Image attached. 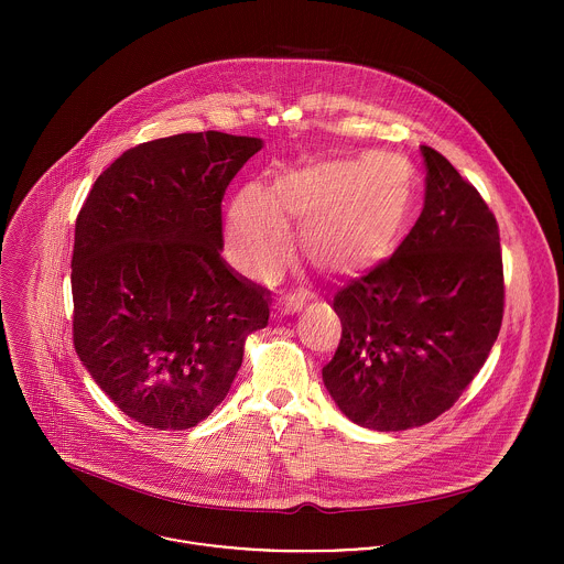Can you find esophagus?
Segmentation results:
<instances>
[{"label":"esophagus","instance_id":"obj_1","mask_svg":"<svg viewBox=\"0 0 564 564\" xmlns=\"http://www.w3.org/2000/svg\"><path fill=\"white\" fill-rule=\"evenodd\" d=\"M304 306H306V297H302V295H286L280 300V308L289 315L300 313Z\"/></svg>","mask_w":564,"mask_h":564}]
</instances>
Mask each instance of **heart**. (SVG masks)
<instances>
[{"instance_id": "obj_1", "label": "heart", "mask_w": 564, "mask_h": 564, "mask_svg": "<svg viewBox=\"0 0 564 564\" xmlns=\"http://www.w3.org/2000/svg\"><path fill=\"white\" fill-rule=\"evenodd\" d=\"M410 166L400 154L329 161L280 173L271 191L247 184L228 210V241L242 271L275 273L291 253L289 224L304 251L332 273L376 264L398 239L410 206Z\"/></svg>"}]
</instances>
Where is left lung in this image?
I'll return each mask as SVG.
<instances>
[{"instance_id":"obj_1","label":"left lung","mask_w":564,"mask_h":564,"mask_svg":"<svg viewBox=\"0 0 564 564\" xmlns=\"http://www.w3.org/2000/svg\"><path fill=\"white\" fill-rule=\"evenodd\" d=\"M425 204L398 251L334 295L343 325L323 384L354 423L398 432L449 410L503 317L499 228L482 195L423 145Z\"/></svg>"}]
</instances>
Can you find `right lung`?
I'll list each match as a JSON object with an SVG mask.
<instances>
[{"label": "right lung", "mask_w": 564, "mask_h": 564, "mask_svg": "<svg viewBox=\"0 0 564 564\" xmlns=\"http://www.w3.org/2000/svg\"><path fill=\"white\" fill-rule=\"evenodd\" d=\"M253 137L188 132L123 152L93 184L72 258L74 345L130 419L188 430L228 395L269 293L221 258V199Z\"/></svg>", "instance_id": "right-lung-1"}]
</instances>
